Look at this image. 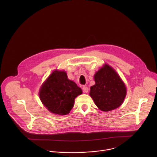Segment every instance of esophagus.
<instances>
[{
	"mask_svg": "<svg viewBox=\"0 0 157 157\" xmlns=\"http://www.w3.org/2000/svg\"><path fill=\"white\" fill-rule=\"evenodd\" d=\"M82 91H83L84 93H88V91H89V89H88V87H87V86H84L82 87Z\"/></svg>",
	"mask_w": 157,
	"mask_h": 157,
	"instance_id": "esophagus-1",
	"label": "esophagus"
}]
</instances>
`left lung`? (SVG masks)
<instances>
[{
  "instance_id": "8db88e82",
  "label": "left lung",
  "mask_w": 157,
  "mask_h": 157,
  "mask_svg": "<svg viewBox=\"0 0 157 157\" xmlns=\"http://www.w3.org/2000/svg\"><path fill=\"white\" fill-rule=\"evenodd\" d=\"M95 84L89 95L102 111L108 112L119 107L126 96L127 89L117 73L105 64L94 76Z\"/></svg>"
}]
</instances>
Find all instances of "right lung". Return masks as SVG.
<instances>
[{
    "mask_svg": "<svg viewBox=\"0 0 157 157\" xmlns=\"http://www.w3.org/2000/svg\"><path fill=\"white\" fill-rule=\"evenodd\" d=\"M82 94V90L70 80L64 71L55 70L41 85L40 99L53 114L66 115L74 106L75 99Z\"/></svg>",
    "mask_w": 157,
    "mask_h": 157,
    "instance_id": "1",
    "label": "right lung"
}]
</instances>
